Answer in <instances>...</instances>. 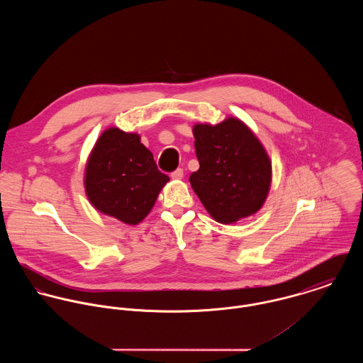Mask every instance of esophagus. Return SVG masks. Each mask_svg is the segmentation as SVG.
Masks as SVG:
<instances>
[{"label": "esophagus", "instance_id": "1", "mask_svg": "<svg viewBox=\"0 0 363 363\" xmlns=\"http://www.w3.org/2000/svg\"><path fill=\"white\" fill-rule=\"evenodd\" d=\"M183 169H176L174 172H172L170 173V177L172 179H174V180H180V179H183Z\"/></svg>", "mask_w": 363, "mask_h": 363}]
</instances>
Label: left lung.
I'll list each match as a JSON object with an SVG mask.
<instances>
[{
  "instance_id": "left-lung-1",
  "label": "left lung",
  "mask_w": 363,
  "mask_h": 363,
  "mask_svg": "<svg viewBox=\"0 0 363 363\" xmlns=\"http://www.w3.org/2000/svg\"><path fill=\"white\" fill-rule=\"evenodd\" d=\"M200 169L190 184L208 213L233 223L262 207L271 184V162L252 130L235 117L193 127Z\"/></svg>"
}]
</instances>
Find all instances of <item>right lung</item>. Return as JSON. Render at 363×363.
<instances>
[{
    "instance_id": "add662e5",
    "label": "right lung",
    "mask_w": 363,
    "mask_h": 363,
    "mask_svg": "<svg viewBox=\"0 0 363 363\" xmlns=\"http://www.w3.org/2000/svg\"><path fill=\"white\" fill-rule=\"evenodd\" d=\"M167 182L140 135L116 127L99 137L86 163L85 190L92 206L128 225L150 213Z\"/></svg>"
}]
</instances>
